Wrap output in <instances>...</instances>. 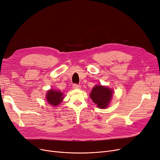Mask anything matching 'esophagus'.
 I'll list each match as a JSON object with an SVG mask.
<instances>
[{
    "label": "esophagus",
    "instance_id": "obj_1",
    "mask_svg": "<svg viewBox=\"0 0 160 160\" xmlns=\"http://www.w3.org/2000/svg\"><path fill=\"white\" fill-rule=\"evenodd\" d=\"M72 88L73 89H80V86H79L77 84H74L72 86Z\"/></svg>",
    "mask_w": 160,
    "mask_h": 160
}]
</instances>
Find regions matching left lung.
<instances>
[{
    "label": "left lung",
    "instance_id": "1",
    "mask_svg": "<svg viewBox=\"0 0 160 160\" xmlns=\"http://www.w3.org/2000/svg\"><path fill=\"white\" fill-rule=\"evenodd\" d=\"M112 95V89L102 86H95L90 93L92 101L100 108H105L108 107Z\"/></svg>",
    "mask_w": 160,
    "mask_h": 160
}]
</instances>
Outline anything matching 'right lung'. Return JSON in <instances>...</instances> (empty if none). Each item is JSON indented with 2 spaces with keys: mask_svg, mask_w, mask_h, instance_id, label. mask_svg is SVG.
<instances>
[{
  "mask_svg": "<svg viewBox=\"0 0 160 160\" xmlns=\"http://www.w3.org/2000/svg\"><path fill=\"white\" fill-rule=\"evenodd\" d=\"M63 93L59 91L50 89L46 94V100L52 106H57L63 99Z\"/></svg>",
  "mask_w": 160,
  "mask_h": 160,
  "instance_id": "obj_1",
  "label": "right lung"
}]
</instances>
